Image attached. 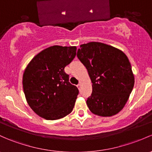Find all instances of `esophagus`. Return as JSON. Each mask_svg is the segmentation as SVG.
<instances>
[{"instance_id": "34e87169", "label": "esophagus", "mask_w": 152, "mask_h": 152, "mask_svg": "<svg viewBox=\"0 0 152 152\" xmlns=\"http://www.w3.org/2000/svg\"><path fill=\"white\" fill-rule=\"evenodd\" d=\"M81 84H79L77 85V87H78V89H80L81 88Z\"/></svg>"}]
</instances>
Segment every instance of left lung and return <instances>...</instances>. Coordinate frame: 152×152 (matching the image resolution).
I'll list each match as a JSON object with an SVG mask.
<instances>
[{
	"label": "left lung",
	"instance_id": "8db88e82",
	"mask_svg": "<svg viewBox=\"0 0 152 152\" xmlns=\"http://www.w3.org/2000/svg\"><path fill=\"white\" fill-rule=\"evenodd\" d=\"M77 57L92 83L87 100L89 109L100 116H111L124 108L135 79L128 58L122 51L100 42L81 44Z\"/></svg>",
	"mask_w": 152,
	"mask_h": 152
}]
</instances>
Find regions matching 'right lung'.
Instances as JSON below:
<instances>
[{
  "instance_id": "right-lung-1",
  "label": "right lung",
  "mask_w": 152,
  "mask_h": 152,
  "mask_svg": "<svg viewBox=\"0 0 152 152\" xmlns=\"http://www.w3.org/2000/svg\"><path fill=\"white\" fill-rule=\"evenodd\" d=\"M76 55V47L52 46L31 60L25 68L22 85L31 109L47 120H56L73 111L79 89L64 71Z\"/></svg>"
}]
</instances>
